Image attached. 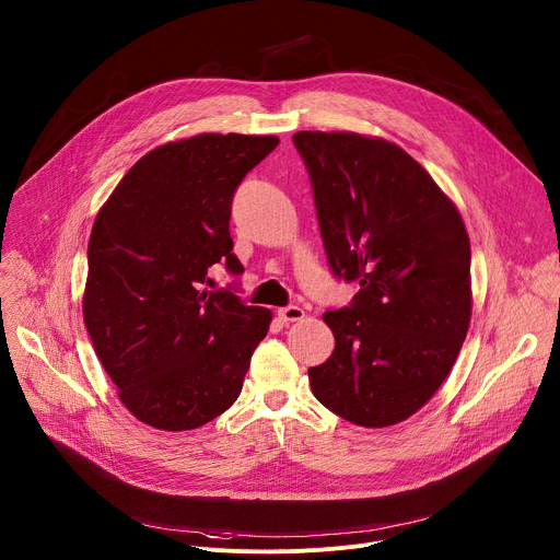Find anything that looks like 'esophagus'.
Returning a JSON list of instances; mask_svg holds the SVG:
<instances>
[{"instance_id":"1","label":"esophagus","mask_w":560,"mask_h":560,"mask_svg":"<svg viewBox=\"0 0 560 560\" xmlns=\"http://www.w3.org/2000/svg\"><path fill=\"white\" fill-rule=\"evenodd\" d=\"M279 318L283 324H292V322H301V318L305 316V312L299 307V305H285V307H281L279 312Z\"/></svg>"}]
</instances>
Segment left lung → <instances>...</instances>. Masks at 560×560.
I'll return each mask as SVG.
<instances>
[{
    "label": "left lung",
    "mask_w": 560,
    "mask_h": 560,
    "mask_svg": "<svg viewBox=\"0 0 560 560\" xmlns=\"http://www.w3.org/2000/svg\"><path fill=\"white\" fill-rule=\"evenodd\" d=\"M292 141L330 268L361 285L350 307L324 314L335 352L307 370L312 394L354 425H396L430 401L465 341V223L430 173L387 139L301 130Z\"/></svg>",
    "instance_id": "obj_1"
}]
</instances>
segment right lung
<instances>
[{"label":"right lung","instance_id":"obj_1","mask_svg":"<svg viewBox=\"0 0 560 560\" xmlns=\"http://www.w3.org/2000/svg\"><path fill=\"white\" fill-rule=\"evenodd\" d=\"M275 135L203 132L145 152L100 208L89 242L84 324L117 396L141 423L184 432L242 392L272 312L201 290L232 255L230 203Z\"/></svg>","mask_w":560,"mask_h":560}]
</instances>
